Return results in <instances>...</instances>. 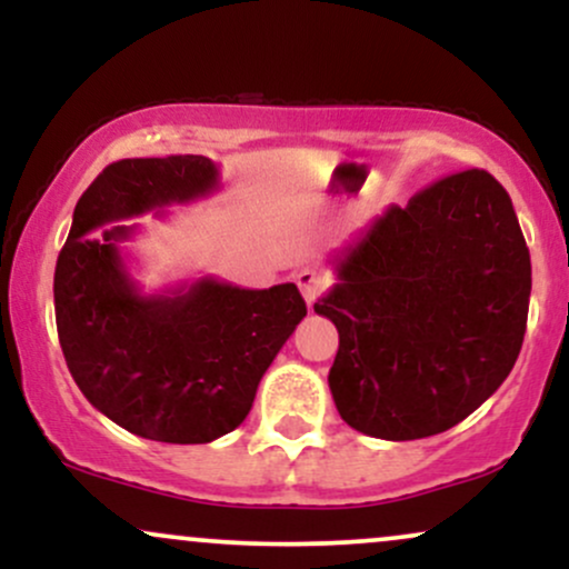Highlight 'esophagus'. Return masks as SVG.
<instances>
[{"mask_svg":"<svg viewBox=\"0 0 569 569\" xmlns=\"http://www.w3.org/2000/svg\"><path fill=\"white\" fill-rule=\"evenodd\" d=\"M297 286L302 291L307 307L316 305V299L321 297V291L326 289V276L316 267H305V270L297 272Z\"/></svg>","mask_w":569,"mask_h":569,"instance_id":"1","label":"esophagus"}]
</instances>
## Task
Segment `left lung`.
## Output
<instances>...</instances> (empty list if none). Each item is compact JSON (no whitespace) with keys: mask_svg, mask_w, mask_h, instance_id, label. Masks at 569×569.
<instances>
[{"mask_svg":"<svg viewBox=\"0 0 569 569\" xmlns=\"http://www.w3.org/2000/svg\"><path fill=\"white\" fill-rule=\"evenodd\" d=\"M316 302L339 331L337 411L385 441L426 439L479 409L525 342L532 267L513 202L462 171L390 206L329 259Z\"/></svg>","mask_w":569,"mask_h":569,"instance_id":"obj_1","label":"left lung"}]
</instances>
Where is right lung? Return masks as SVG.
I'll use <instances>...</instances> for the list:
<instances>
[{
    "label": "right lung",
    "mask_w": 569,
    "mask_h": 569,
    "mask_svg": "<svg viewBox=\"0 0 569 569\" xmlns=\"http://www.w3.org/2000/svg\"><path fill=\"white\" fill-rule=\"evenodd\" d=\"M219 166L202 154L133 158L103 168L74 208L53 297L77 388L141 439L208 443L230 433L278 350L307 316L293 283L240 289L213 276L147 293L122 246L143 213L208 198Z\"/></svg>",
    "instance_id": "obj_1"
}]
</instances>
